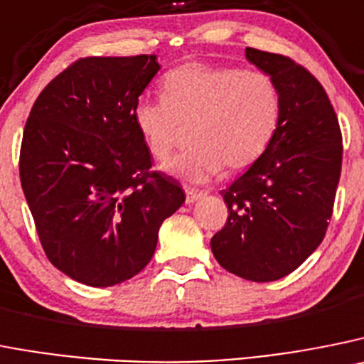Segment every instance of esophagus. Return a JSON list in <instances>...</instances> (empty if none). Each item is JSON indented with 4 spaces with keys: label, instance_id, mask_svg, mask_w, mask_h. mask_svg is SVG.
<instances>
[{
    "label": "esophagus",
    "instance_id": "1",
    "mask_svg": "<svg viewBox=\"0 0 364 364\" xmlns=\"http://www.w3.org/2000/svg\"><path fill=\"white\" fill-rule=\"evenodd\" d=\"M208 195L205 191H196V189H186V204H195L196 200L204 198Z\"/></svg>",
    "mask_w": 364,
    "mask_h": 364
}]
</instances>
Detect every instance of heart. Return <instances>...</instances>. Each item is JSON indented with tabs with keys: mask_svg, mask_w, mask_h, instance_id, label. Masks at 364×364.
I'll return each instance as SVG.
<instances>
[{
	"mask_svg": "<svg viewBox=\"0 0 364 364\" xmlns=\"http://www.w3.org/2000/svg\"><path fill=\"white\" fill-rule=\"evenodd\" d=\"M160 99H139L133 121L156 160L178 146L191 126L193 148L164 169L191 184H204L228 166L249 168L278 132L282 99L276 82L258 70L188 63L162 81Z\"/></svg>",
	"mask_w": 364,
	"mask_h": 364,
	"instance_id": "obj_1",
	"label": "heart"
}]
</instances>
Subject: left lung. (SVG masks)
Returning a JSON list of instances; mask_svg holds the SVG:
<instances>
[{
    "label": "left lung",
    "instance_id": "8db88e82",
    "mask_svg": "<svg viewBox=\"0 0 364 364\" xmlns=\"http://www.w3.org/2000/svg\"><path fill=\"white\" fill-rule=\"evenodd\" d=\"M276 82L278 132L267 151L220 195L228 222L211 238L216 262L251 282H274L318 249L341 175V129L318 79L279 53L245 48Z\"/></svg>",
    "mask_w": 364,
    "mask_h": 364
}]
</instances>
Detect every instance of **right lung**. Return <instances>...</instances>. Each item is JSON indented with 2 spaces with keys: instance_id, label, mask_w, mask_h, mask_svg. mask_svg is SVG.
I'll return each mask as SVG.
<instances>
[{
  "instance_id": "add662e5",
  "label": "right lung",
  "mask_w": 364,
  "mask_h": 364,
  "mask_svg": "<svg viewBox=\"0 0 364 364\" xmlns=\"http://www.w3.org/2000/svg\"><path fill=\"white\" fill-rule=\"evenodd\" d=\"M160 70L156 55L85 58L50 81L23 132L19 176L53 267L90 287L133 278L159 229L184 204L175 180L149 171L133 121Z\"/></svg>"
}]
</instances>
